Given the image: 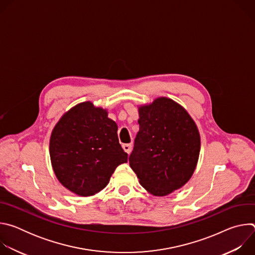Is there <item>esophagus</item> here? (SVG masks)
<instances>
[{
    "mask_svg": "<svg viewBox=\"0 0 255 255\" xmlns=\"http://www.w3.org/2000/svg\"><path fill=\"white\" fill-rule=\"evenodd\" d=\"M122 147H123L124 151H125L126 153H128V154H129V153L131 152V150H132V145H131V144H123Z\"/></svg>",
    "mask_w": 255,
    "mask_h": 255,
    "instance_id": "34e87169",
    "label": "esophagus"
}]
</instances>
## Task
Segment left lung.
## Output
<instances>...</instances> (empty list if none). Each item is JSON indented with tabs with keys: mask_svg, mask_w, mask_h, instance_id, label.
<instances>
[{
	"mask_svg": "<svg viewBox=\"0 0 255 255\" xmlns=\"http://www.w3.org/2000/svg\"><path fill=\"white\" fill-rule=\"evenodd\" d=\"M139 131L129 164L148 193L163 197L184 187L200 155L201 138L184 107L161 97L140 106Z\"/></svg>",
	"mask_w": 255,
	"mask_h": 255,
	"instance_id": "obj_1",
	"label": "left lung"
}]
</instances>
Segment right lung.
Wrapping results in <instances>:
<instances>
[{"instance_id": "right-lung-1", "label": "right lung", "mask_w": 255, "mask_h": 255, "mask_svg": "<svg viewBox=\"0 0 255 255\" xmlns=\"http://www.w3.org/2000/svg\"><path fill=\"white\" fill-rule=\"evenodd\" d=\"M117 130L107 110L92 102L67 111L54 126L49 142L51 164L59 183L82 197L102 191L116 167L128 159Z\"/></svg>"}]
</instances>
